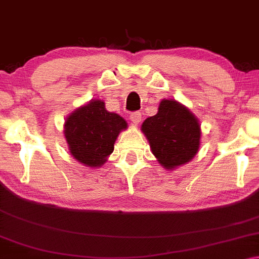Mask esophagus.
<instances>
[{
  "label": "esophagus",
  "instance_id": "esophagus-1",
  "mask_svg": "<svg viewBox=\"0 0 259 259\" xmlns=\"http://www.w3.org/2000/svg\"><path fill=\"white\" fill-rule=\"evenodd\" d=\"M141 118H142V116L140 112H132L130 114V119H131V121H132L133 125H138L139 122L141 121Z\"/></svg>",
  "mask_w": 259,
  "mask_h": 259
}]
</instances>
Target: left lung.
Returning <instances> with one entry per match:
<instances>
[{
	"label": "left lung",
	"mask_w": 259,
	"mask_h": 259,
	"mask_svg": "<svg viewBox=\"0 0 259 259\" xmlns=\"http://www.w3.org/2000/svg\"><path fill=\"white\" fill-rule=\"evenodd\" d=\"M141 131L154 156L166 170L186 164L200 147L198 118L176 99H162L157 113L142 122Z\"/></svg>",
	"instance_id": "8db88e82"
}]
</instances>
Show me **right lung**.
Here are the masks:
<instances>
[{"label": "right lung", "instance_id": "right-lung-1", "mask_svg": "<svg viewBox=\"0 0 259 259\" xmlns=\"http://www.w3.org/2000/svg\"><path fill=\"white\" fill-rule=\"evenodd\" d=\"M127 122L118 113L105 109L102 99H91L67 117L63 125L71 156L88 168H99L113 153L119 133Z\"/></svg>", "mask_w": 259, "mask_h": 259}]
</instances>
